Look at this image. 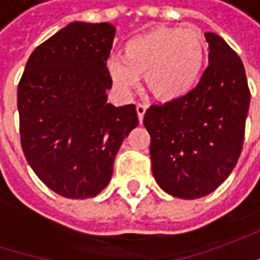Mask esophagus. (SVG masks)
Instances as JSON below:
<instances>
[{
    "mask_svg": "<svg viewBox=\"0 0 260 260\" xmlns=\"http://www.w3.org/2000/svg\"><path fill=\"white\" fill-rule=\"evenodd\" d=\"M136 110H137V115H139V120L140 123L143 121V117H145L146 110H147V105L146 104H137L136 105Z\"/></svg>",
    "mask_w": 260,
    "mask_h": 260,
    "instance_id": "obj_1",
    "label": "esophagus"
}]
</instances>
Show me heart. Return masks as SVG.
<instances>
[{
  "instance_id": "heart-1",
  "label": "heart",
  "mask_w": 260,
  "mask_h": 260,
  "mask_svg": "<svg viewBox=\"0 0 260 260\" xmlns=\"http://www.w3.org/2000/svg\"><path fill=\"white\" fill-rule=\"evenodd\" d=\"M207 62V43L194 28L164 27L128 40L121 56H110L107 74L114 89L130 98L145 74L147 88L162 100H175L194 89Z\"/></svg>"
}]
</instances>
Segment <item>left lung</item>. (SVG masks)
I'll use <instances>...</instances> for the list:
<instances>
[{"label": "left lung", "instance_id": "8db88e82", "mask_svg": "<svg viewBox=\"0 0 260 260\" xmlns=\"http://www.w3.org/2000/svg\"><path fill=\"white\" fill-rule=\"evenodd\" d=\"M208 68L188 94L147 108L152 172L172 197L211 194L242 153L250 91L245 66L223 37L205 33Z\"/></svg>", "mask_w": 260, "mask_h": 260}]
</instances>
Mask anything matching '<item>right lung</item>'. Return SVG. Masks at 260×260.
<instances>
[{"mask_svg":"<svg viewBox=\"0 0 260 260\" xmlns=\"http://www.w3.org/2000/svg\"><path fill=\"white\" fill-rule=\"evenodd\" d=\"M110 23L72 21L36 47L18 84L25 159L53 192L72 200L108 185L120 146L137 127L135 104L108 103Z\"/></svg>","mask_w":260,"mask_h":260,"instance_id":"1","label":"right lung"}]
</instances>
